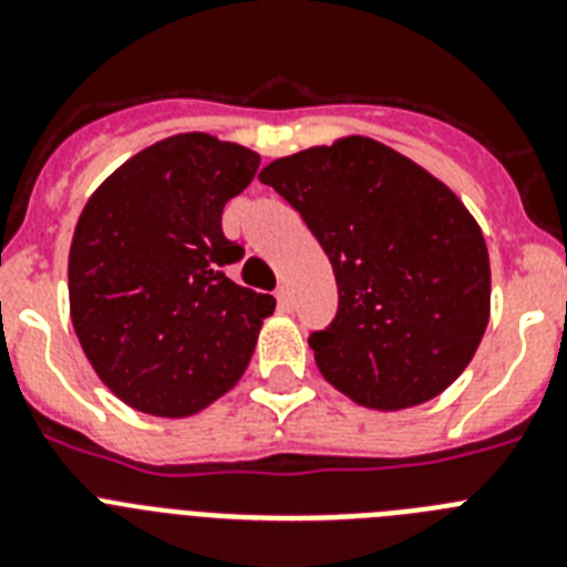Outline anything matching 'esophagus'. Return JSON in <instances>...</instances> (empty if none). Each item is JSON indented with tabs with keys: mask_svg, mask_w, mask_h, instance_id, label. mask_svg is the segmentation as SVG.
I'll return each mask as SVG.
<instances>
[{
	"mask_svg": "<svg viewBox=\"0 0 567 567\" xmlns=\"http://www.w3.org/2000/svg\"><path fill=\"white\" fill-rule=\"evenodd\" d=\"M275 298H278V309H280V312H292L295 298H292V289H289L287 284H284V287H278Z\"/></svg>",
	"mask_w": 567,
	"mask_h": 567,
	"instance_id": "1",
	"label": "esophagus"
}]
</instances>
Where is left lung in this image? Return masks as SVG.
I'll list each match as a JSON object with an SVG mask.
<instances>
[{"instance_id": "1", "label": "left lung", "mask_w": 567, "mask_h": 567, "mask_svg": "<svg viewBox=\"0 0 567 567\" xmlns=\"http://www.w3.org/2000/svg\"><path fill=\"white\" fill-rule=\"evenodd\" d=\"M300 215L338 280V315L309 346L320 374L374 412L443 394L483 340L491 264L452 189L398 150L343 135L260 169Z\"/></svg>"}]
</instances>
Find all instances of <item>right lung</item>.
Segmentation results:
<instances>
[{"label": "right lung", "instance_id": "1", "mask_svg": "<svg viewBox=\"0 0 567 567\" xmlns=\"http://www.w3.org/2000/svg\"><path fill=\"white\" fill-rule=\"evenodd\" d=\"M260 155L178 133L107 175L79 215L68 258L70 320L102 383L153 417H193L247 372L272 295L224 275L244 249L224 204Z\"/></svg>", "mask_w": 567, "mask_h": 567}]
</instances>
